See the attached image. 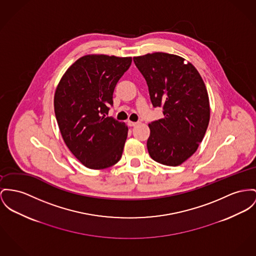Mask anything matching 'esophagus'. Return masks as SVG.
Instances as JSON below:
<instances>
[{
	"instance_id": "1",
	"label": "esophagus",
	"mask_w": 256,
	"mask_h": 256,
	"mask_svg": "<svg viewBox=\"0 0 256 256\" xmlns=\"http://www.w3.org/2000/svg\"><path fill=\"white\" fill-rule=\"evenodd\" d=\"M128 126H130V127H134V126H136L138 125V122H133V121H128Z\"/></svg>"
}]
</instances>
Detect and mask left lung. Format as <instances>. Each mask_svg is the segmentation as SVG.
<instances>
[{"mask_svg":"<svg viewBox=\"0 0 256 256\" xmlns=\"http://www.w3.org/2000/svg\"><path fill=\"white\" fill-rule=\"evenodd\" d=\"M133 60L148 84L152 106L163 108V118L148 124V154L160 164L178 166L195 154L208 125L204 82L196 68L178 55L154 52Z\"/></svg>","mask_w":256,"mask_h":256,"instance_id":"1","label":"left lung"}]
</instances>
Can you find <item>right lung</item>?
<instances>
[{
  "label": "right lung",
  "instance_id": "1",
  "mask_svg": "<svg viewBox=\"0 0 256 256\" xmlns=\"http://www.w3.org/2000/svg\"><path fill=\"white\" fill-rule=\"evenodd\" d=\"M131 63V57L86 55L66 70L56 88L54 112L62 138L89 169L108 168L121 158L128 127L106 114L116 86Z\"/></svg>",
  "mask_w": 256,
  "mask_h": 256
}]
</instances>
